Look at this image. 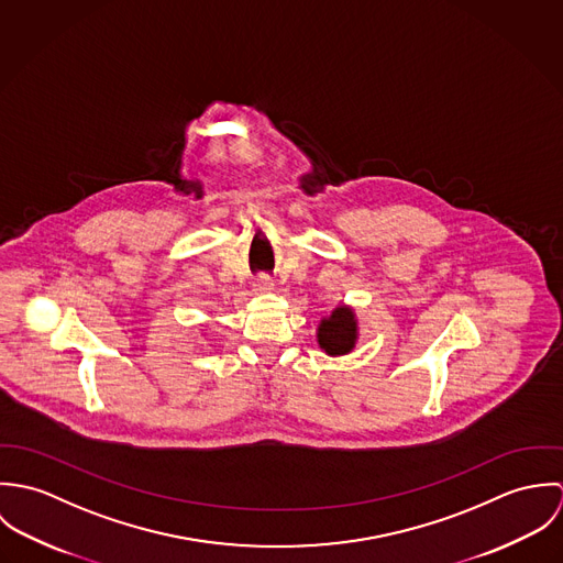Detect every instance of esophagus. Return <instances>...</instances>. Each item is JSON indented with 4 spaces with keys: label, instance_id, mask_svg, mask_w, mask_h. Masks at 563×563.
Returning <instances> with one entry per match:
<instances>
[{
    "label": "esophagus",
    "instance_id": "34e87169",
    "mask_svg": "<svg viewBox=\"0 0 563 563\" xmlns=\"http://www.w3.org/2000/svg\"><path fill=\"white\" fill-rule=\"evenodd\" d=\"M253 286H255L257 290H262V292H264V290H271V288H273V279H271L268 275H260Z\"/></svg>",
    "mask_w": 563,
    "mask_h": 563
}]
</instances>
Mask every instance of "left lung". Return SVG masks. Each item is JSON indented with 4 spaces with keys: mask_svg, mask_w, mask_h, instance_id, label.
Returning a JSON list of instances; mask_svg holds the SVG:
<instances>
[{
    "mask_svg": "<svg viewBox=\"0 0 563 563\" xmlns=\"http://www.w3.org/2000/svg\"><path fill=\"white\" fill-rule=\"evenodd\" d=\"M355 321L349 308H338L319 327V344L329 355H344L355 344Z\"/></svg>",
    "mask_w": 563,
    "mask_h": 563,
    "instance_id": "1",
    "label": "left lung"
}]
</instances>
